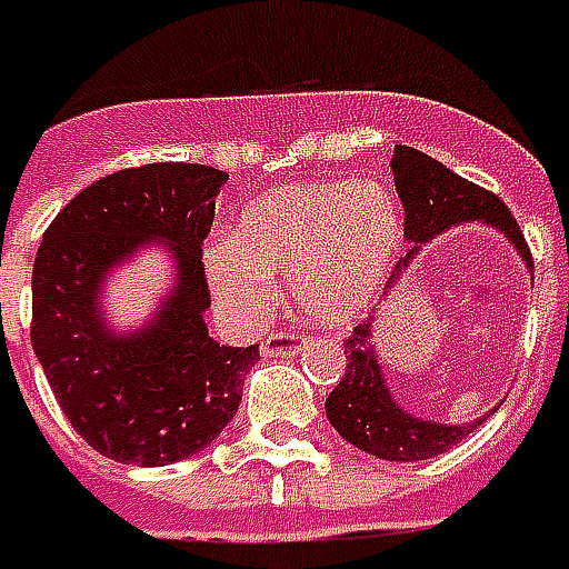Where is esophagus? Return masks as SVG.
<instances>
[{
  "mask_svg": "<svg viewBox=\"0 0 569 569\" xmlns=\"http://www.w3.org/2000/svg\"><path fill=\"white\" fill-rule=\"evenodd\" d=\"M305 341L298 332H271L268 339L261 341V353L264 357H292V353H298L301 348H305Z\"/></svg>",
  "mask_w": 569,
  "mask_h": 569,
  "instance_id": "1",
  "label": "esophagus"
}]
</instances>
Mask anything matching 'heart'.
Wrapping results in <instances>:
<instances>
[{"label": "heart", "instance_id": "1", "mask_svg": "<svg viewBox=\"0 0 569 569\" xmlns=\"http://www.w3.org/2000/svg\"><path fill=\"white\" fill-rule=\"evenodd\" d=\"M403 237L400 206L379 181L292 184L252 200L233 237L206 249L218 305L252 317L289 273V296L308 320L345 326L379 296Z\"/></svg>", "mask_w": 569, "mask_h": 569}]
</instances>
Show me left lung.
Returning a JSON list of instances; mask_svg holds the SVG:
<instances>
[{
	"mask_svg": "<svg viewBox=\"0 0 569 569\" xmlns=\"http://www.w3.org/2000/svg\"><path fill=\"white\" fill-rule=\"evenodd\" d=\"M391 172H395L397 193L407 212L403 237L412 246L407 258L397 261L388 289H395L397 280L407 273L409 261L422 252L428 240H435L437 233L456 224H487L506 233L508 243L518 249L520 261L533 271V258L523 243L518 221L511 218L506 202L496 193L465 181L443 162L431 160L416 147H395ZM345 360H348L345 376L336 385V391L326 397V419L357 450L388 459V462L435 459L440 452L452 450L456 443H462L468 435H475V428H480L483 419L496 412L492 407L475 422L452 425L412 416L409 409L400 407L385 381L379 348L372 341V320H363L353 329L351 339L345 341Z\"/></svg>",
	"mask_w": 569,
	"mask_h": 569,
	"instance_id": "8db88e82",
	"label": "left lung"
}]
</instances>
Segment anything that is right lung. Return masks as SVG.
<instances>
[{"mask_svg": "<svg viewBox=\"0 0 569 569\" xmlns=\"http://www.w3.org/2000/svg\"><path fill=\"white\" fill-rule=\"evenodd\" d=\"M228 172L197 162L122 169L77 193L33 264L30 341L67 422L122 465H172L206 450L237 416L258 345L209 336L202 240ZM157 242L176 283L141 330H113L100 292L113 267Z\"/></svg>", "mask_w": 569, "mask_h": 569, "instance_id": "right-lung-1", "label": "right lung"}]
</instances>
